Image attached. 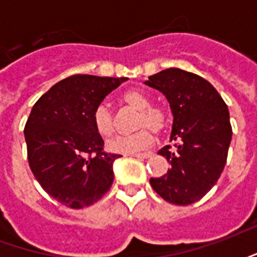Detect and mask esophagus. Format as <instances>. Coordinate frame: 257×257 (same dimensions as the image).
<instances>
[{
	"label": "esophagus",
	"instance_id": "34e87169",
	"mask_svg": "<svg viewBox=\"0 0 257 257\" xmlns=\"http://www.w3.org/2000/svg\"><path fill=\"white\" fill-rule=\"evenodd\" d=\"M153 156V153H136V154H132V157H136V158H150Z\"/></svg>",
	"mask_w": 257,
	"mask_h": 257
}]
</instances>
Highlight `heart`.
I'll return each instance as SVG.
<instances>
[{"mask_svg": "<svg viewBox=\"0 0 257 257\" xmlns=\"http://www.w3.org/2000/svg\"><path fill=\"white\" fill-rule=\"evenodd\" d=\"M122 101L128 106L139 110L136 126L142 128L128 136H117L107 142V150L115 154H135L151 147L154 143V134L161 132L167 126V111L158 106H151V100L145 92L139 89H129L122 95ZM93 125L96 132L104 138H108L115 131V121L111 108L106 103H100L93 110Z\"/></svg>", "mask_w": 257, "mask_h": 257, "instance_id": "obj_1", "label": "heart"}]
</instances>
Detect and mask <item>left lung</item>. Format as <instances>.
<instances>
[{"label":"left lung","instance_id":"left-lung-1","mask_svg":"<svg viewBox=\"0 0 257 257\" xmlns=\"http://www.w3.org/2000/svg\"><path fill=\"white\" fill-rule=\"evenodd\" d=\"M145 84L167 97L173 114L171 140L178 142L173 150L165 146L158 151L171 169L151 178V187L171 204L197 202L226 165L232 136L226 103L206 79L180 68L162 70Z\"/></svg>","mask_w":257,"mask_h":257}]
</instances>
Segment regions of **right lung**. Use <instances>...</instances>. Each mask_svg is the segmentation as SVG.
Here are the masks:
<instances>
[{
  "instance_id": "1",
  "label": "right lung",
  "mask_w": 257,
  "mask_h": 257,
  "mask_svg": "<svg viewBox=\"0 0 257 257\" xmlns=\"http://www.w3.org/2000/svg\"><path fill=\"white\" fill-rule=\"evenodd\" d=\"M128 78L77 74L37 100L25 126L27 158L38 183L73 209L95 204L110 190L112 164L121 156L103 151L93 110Z\"/></svg>"
}]
</instances>
